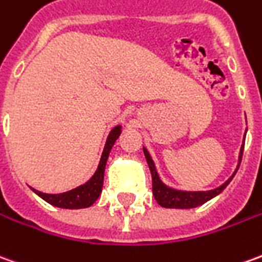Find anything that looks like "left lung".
Listing matches in <instances>:
<instances>
[{
	"instance_id": "left-lung-1",
	"label": "left lung",
	"mask_w": 262,
	"mask_h": 262,
	"mask_svg": "<svg viewBox=\"0 0 262 262\" xmlns=\"http://www.w3.org/2000/svg\"><path fill=\"white\" fill-rule=\"evenodd\" d=\"M144 156H146V160H147V164H149L150 173H151V183H153V195L156 201L162 206V207L166 208H194L199 207L201 204L207 203L208 200H211L213 197H215L217 194H220L221 191L228 186V183L233 180L234 173L228 180H227L223 186L220 187L214 188V190H210V191H179V190H174V188L167 187L166 184H163L162 180L159 179V174H157L156 167H155V163L150 157L149 151L146 149H143ZM243 151H244V144L241 147V151H239V163H241V157H243Z\"/></svg>"
}]
</instances>
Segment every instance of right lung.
<instances>
[{
	"label": "right lung",
	"mask_w": 262,
	"mask_h": 262,
	"mask_svg": "<svg viewBox=\"0 0 262 262\" xmlns=\"http://www.w3.org/2000/svg\"><path fill=\"white\" fill-rule=\"evenodd\" d=\"M120 126H116L113 127L112 132L109 133V137H107V142L105 144V149H103V153H102V157H100L99 166H98V170L96 173L92 176V179L86 182L85 184H82L79 187L74 188L71 191H67V193H61V194H47V193H42V191H38V190H34L36 194L39 195L41 199L52 204L55 207H61V208H85L92 206L95 201L98 200V197L102 193V187H103V174H105V167L106 162H107V157H109V153L112 150V146L116 142V139L120 135Z\"/></svg>",
	"instance_id": "1"
}]
</instances>
